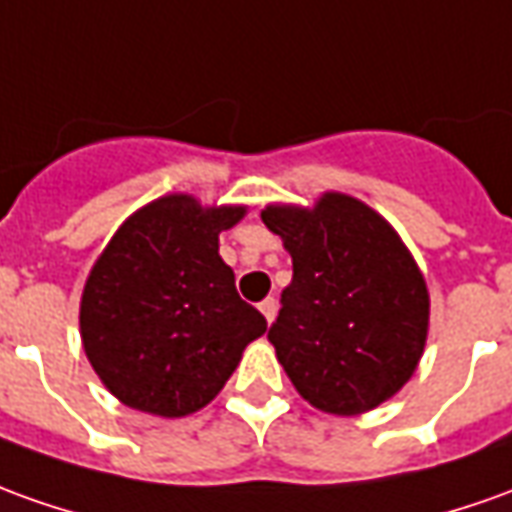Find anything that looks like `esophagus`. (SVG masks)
Returning a JSON list of instances; mask_svg holds the SVG:
<instances>
[{
    "instance_id": "1",
    "label": "esophagus",
    "mask_w": 512,
    "mask_h": 512,
    "mask_svg": "<svg viewBox=\"0 0 512 512\" xmlns=\"http://www.w3.org/2000/svg\"><path fill=\"white\" fill-rule=\"evenodd\" d=\"M259 309H262V315L267 317V323H273V320H276V312H278V301L276 298H264V301L259 303Z\"/></svg>"
}]
</instances>
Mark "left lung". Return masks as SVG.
<instances>
[{"instance_id":"8db88e82","label":"left lung","mask_w":512,"mask_h":512,"mask_svg":"<svg viewBox=\"0 0 512 512\" xmlns=\"http://www.w3.org/2000/svg\"><path fill=\"white\" fill-rule=\"evenodd\" d=\"M262 220L292 256L267 340L295 390L331 415L368 412L396 396L429 326L426 281L396 231L334 192L312 211L270 206Z\"/></svg>"}]
</instances>
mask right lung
<instances>
[{"label": "right lung", "mask_w": 512, "mask_h": 512, "mask_svg": "<svg viewBox=\"0 0 512 512\" xmlns=\"http://www.w3.org/2000/svg\"><path fill=\"white\" fill-rule=\"evenodd\" d=\"M242 214L161 197L102 250L80 301V334L91 368L122 404L161 418L197 412L267 331L220 259V231Z\"/></svg>", "instance_id": "obj_1"}]
</instances>
